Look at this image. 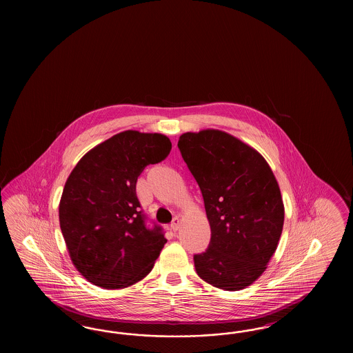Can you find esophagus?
Returning a JSON list of instances; mask_svg holds the SVG:
<instances>
[{"label": "esophagus", "mask_w": 353, "mask_h": 353, "mask_svg": "<svg viewBox=\"0 0 353 353\" xmlns=\"http://www.w3.org/2000/svg\"><path fill=\"white\" fill-rule=\"evenodd\" d=\"M179 228H180V217L176 216L171 223V229L173 232H176V230H179Z\"/></svg>", "instance_id": "esophagus-1"}]
</instances>
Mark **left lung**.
Returning <instances> with one entry per match:
<instances>
[{"label":"left lung","mask_w":353,"mask_h":353,"mask_svg":"<svg viewBox=\"0 0 353 353\" xmlns=\"http://www.w3.org/2000/svg\"><path fill=\"white\" fill-rule=\"evenodd\" d=\"M177 146L211 226L208 248L194 255L195 270L214 288L245 289L267 269L282 233L277 180L256 150L221 130L183 133Z\"/></svg>","instance_id":"obj_1"}]
</instances>
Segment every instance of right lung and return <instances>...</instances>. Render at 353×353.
I'll return each mask as SVG.
<instances>
[{
  "instance_id": "obj_1",
  "label": "right lung",
  "mask_w": 353,
  "mask_h": 353,
  "mask_svg": "<svg viewBox=\"0 0 353 353\" xmlns=\"http://www.w3.org/2000/svg\"><path fill=\"white\" fill-rule=\"evenodd\" d=\"M171 149L163 134L125 130L86 152L67 179L61 230L74 265L93 285L123 289L154 267L167 239L161 225H148L136 183Z\"/></svg>"
}]
</instances>
